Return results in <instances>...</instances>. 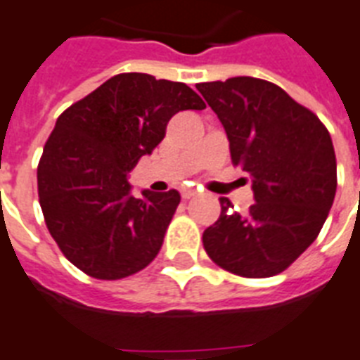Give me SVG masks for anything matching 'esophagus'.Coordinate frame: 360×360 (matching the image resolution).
<instances>
[{
	"instance_id": "1",
	"label": "esophagus",
	"mask_w": 360,
	"mask_h": 360,
	"mask_svg": "<svg viewBox=\"0 0 360 360\" xmlns=\"http://www.w3.org/2000/svg\"><path fill=\"white\" fill-rule=\"evenodd\" d=\"M193 197H197V191H195V189H186V191H182V198H186V200Z\"/></svg>"
}]
</instances>
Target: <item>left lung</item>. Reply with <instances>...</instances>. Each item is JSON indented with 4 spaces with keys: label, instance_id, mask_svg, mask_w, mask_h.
Instances as JSON below:
<instances>
[{
    "label": "left lung",
    "instance_id": "obj_1",
    "mask_svg": "<svg viewBox=\"0 0 360 360\" xmlns=\"http://www.w3.org/2000/svg\"><path fill=\"white\" fill-rule=\"evenodd\" d=\"M230 143V158L252 178L255 202L221 215L202 234L219 267L240 277L284 271L318 238L336 193V158L327 128L310 109L266 79L238 76L198 83Z\"/></svg>",
    "mask_w": 360,
    "mask_h": 360
}]
</instances>
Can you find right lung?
<instances>
[{
	"mask_svg": "<svg viewBox=\"0 0 360 360\" xmlns=\"http://www.w3.org/2000/svg\"><path fill=\"white\" fill-rule=\"evenodd\" d=\"M204 108L186 83L130 72L63 111L46 141L37 182L46 226L74 266L117 281L156 258L180 193L143 189L137 198L128 174L162 143L172 115Z\"/></svg>",
	"mask_w": 360,
	"mask_h": 360,
	"instance_id": "1",
	"label": "right lung"
}]
</instances>
